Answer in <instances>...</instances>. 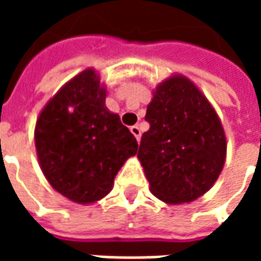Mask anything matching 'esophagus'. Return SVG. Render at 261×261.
Returning <instances> with one entry per match:
<instances>
[{
  "instance_id": "34e87169",
  "label": "esophagus",
  "mask_w": 261,
  "mask_h": 261,
  "mask_svg": "<svg viewBox=\"0 0 261 261\" xmlns=\"http://www.w3.org/2000/svg\"><path fill=\"white\" fill-rule=\"evenodd\" d=\"M130 131L133 133V136L137 138V141L140 142V140H141V130H140V127H138V125H133L130 128Z\"/></svg>"
}]
</instances>
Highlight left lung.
I'll list each match as a JSON object with an SVG mask.
<instances>
[{"label": "left lung", "instance_id": "8db88e82", "mask_svg": "<svg viewBox=\"0 0 261 261\" xmlns=\"http://www.w3.org/2000/svg\"><path fill=\"white\" fill-rule=\"evenodd\" d=\"M138 159L149 190L166 204L192 202L214 186L226 158L218 114L187 76L175 74L153 91Z\"/></svg>", "mask_w": 261, "mask_h": 261}]
</instances>
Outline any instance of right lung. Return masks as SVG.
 I'll list each match as a JSON object with an SVG mask.
<instances>
[{"label": "right lung", "mask_w": 261, "mask_h": 261, "mask_svg": "<svg viewBox=\"0 0 261 261\" xmlns=\"http://www.w3.org/2000/svg\"><path fill=\"white\" fill-rule=\"evenodd\" d=\"M105 100L106 86L86 68L61 86L37 117L40 169L56 192L76 204L109 194L120 168L138 149L136 137Z\"/></svg>", "instance_id": "right-lung-1"}]
</instances>
